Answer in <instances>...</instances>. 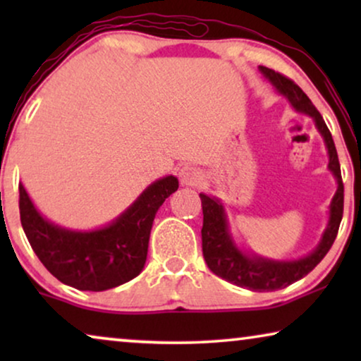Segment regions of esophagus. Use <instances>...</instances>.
<instances>
[{"label":"esophagus","mask_w":361,"mask_h":361,"mask_svg":"<svg viewBox=\"0 0 361 361\" xmlns=\"http://www.w3.org/2000/svg\"><path fill=\"white\" fill-rule=\"evenodd\" d=\"M179 179H180V184L185 187L197 185L202 180V172L192 166H184L179 171Z\"/></svg>","instance_id":"34e87169"}]
</instances>
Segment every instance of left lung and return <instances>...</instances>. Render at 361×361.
Returning a JSON list of instances; mask_svg holds the SVG:
<instances>
[{
	"instance_id": "1",
	"label": "left lung",
	"mask_w": 361,
	"mask_h": 361,
	"mask_svg": "<svg viewBox=\"0 0 361 361\" xmlns=\"http://www.w3.org/2000/svg\"><path fill=\"white\" fill-rule=\"evenodd\" d=\"M258 71L264 77V80L271 83L274 92H278L281 97H284L289 102L294 111L304 113V115L312 118L319 135L322 136L325 149H327V169L337 182V190H335V195L329 205L327 225L320 235L317 246L310 253L295 259H273L268 256L256 255L255 251L245 250L231 233L228 214H226L221 200L219 197L204 194V192L200 194L202 210H204L202 251H204L205 263L212 273L231 284L240 286V288L258 290V293H264V290L271 293V290L288 288L289 284L302 279L329 253L343 215V184L332 135H330L324 118L320 116L312 102L309 100V97L293 80L274 72L273 68L259 66Z\"/></svg>"
}]
</instances>
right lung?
I'll list each match as a JSON object with an SVG mask.
<instances>
[{"instance_id": "1", "label": "right lung", "mask_w": 361, "mask_h": 361, "mask_svg": "<svg viewBox=\"0 0 361 361\" xmlns=\"http://www.w3.org/2000/svg\"><path fill=\"white\" fill-rule=\"evenodd\" d=\"M179 189L176 176L151 182L110 224L75 230L46 219L19 184L21 225L49 273L80 290H106L136 278L145 268L156 212Z\"/></svg>"}]
</instances>
